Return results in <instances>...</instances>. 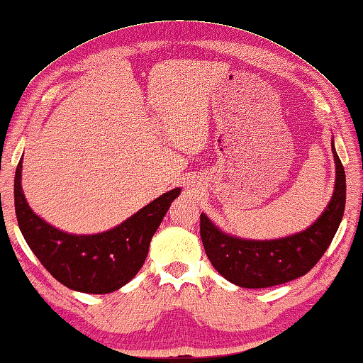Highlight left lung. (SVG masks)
I'll return each mask as SVG.
<instances>
[{
    "label": "left lung",
    "mask_w": 363,
    "mask_h": 363,
    "mask_svg": "<svg viewBox=\"0 0 363 363\" xmlns=\"http://www.w3.org/2000/svg\"><path fill=\"white\" fill-rule=\"evenodd\" d=\"M331 150L336 163L335 192L318 220L306 231L272 240L240 239L223 233L200 215V238L206 257L223 278L249 289L289 283L308 273L330 247L346 208V172L335 142Z\"/></svg>",
    "instance_id": "1"
}]
</instances>
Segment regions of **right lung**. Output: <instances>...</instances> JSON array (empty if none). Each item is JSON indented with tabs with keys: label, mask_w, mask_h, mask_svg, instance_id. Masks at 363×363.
<instances>
[{
	"label": "right lung",
	"mask_w": 363,
	"mask_h": 363,
	"mask_svg": "<svg viewBox=\"0 0 363 363\" xmlns=\"http://www.w3.org/2000/svg\"><path fill=\"white\" fill-rule=\"evenodd\" d=\"M22 158L14 177V206L21 233L56 281L85 294H109L128 284L145 262L153 234L181 189L160 195L116 228L99 234H69L28 206L22 191Z\"/></svg>",
	"instance_id": "1"
}]
</instances>
